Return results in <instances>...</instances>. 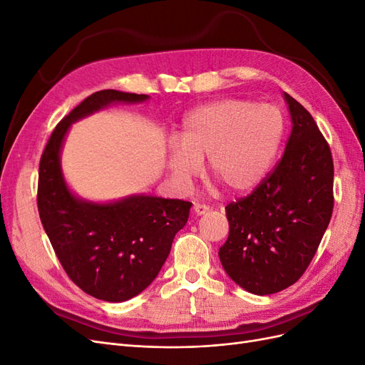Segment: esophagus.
I'll list each match as a JSON object with an SVG mask.
<instances>
[{"instance_id": "34e87169", "label": "esophagus", "mask_w": 365, "mask_h": 365, "mask_svg": "<svg viewBox=\"0 0 365 365\" xmlns=\"http://www.w3.org/2000/svg\"><path fill=\"white\" fill-rule=\"evenodd\" d=\"M193 210H195V213L197 215V216H202V215H205L208 210H210V207L208 205H205V204H200V202H196L195 205H193Z\"/></svg>"}]
</instances>
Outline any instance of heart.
<instances>
[{"label":"heart","instance_id":"heart-1","mask_svg":"<svg viewBox=\"0 0 365 365\" xmlns=\"http://www.w3.org/2000/svg\"><path fill=\"white\" fill-rule=\"evenodd\" d=\"M283 115L272 105L224 98L196 108L169 143L168 169L189 185L207 158V175L230 192H245L268 173L283 138Z\"/></svg>","mask_w":365,"mask_h":365}]
</instances>
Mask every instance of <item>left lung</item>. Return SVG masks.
Segmentation results:
<instances>
[{
	"instance_id": "1",
	"label": "left lung",
	"mask_w": 365,
	"mask_h": 365,
	"mask_svg": "<svg viewBox=\"0 0 365 365\" xmlns=\"http://www.w3.org/2000/svg\"><path fill=\"white\" fill-rule=\"evenodd\" d=\"M292 130L282 160L251 195L225 207L230 233L219 259L230 279L256 295L302 277L334 212V161L307 109L284 93Z\"/></svg>"
}]
</instances>
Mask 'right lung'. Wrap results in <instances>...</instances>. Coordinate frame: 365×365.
<instances>
[{"label": "right lung", "mask_w": 365, "mask_h": 365, "mask_svg": "<svg viewBox=\"0 0 365 365\" xmlns=\"http://www.w3.org/2000/svg\"><path fill=\"white\" fill-rule=\"evenodd\" d=\"M148 98L115 90L86 97L54 128L39 163L42 227L68 277L103 302H126L155 280L175 235L189 219L192 202L148 195L105 204L82 200L65 182L61 150L74 121L111 103H140Z\"/></svg>", "instance_id": "obj_1"}]
</instances>
